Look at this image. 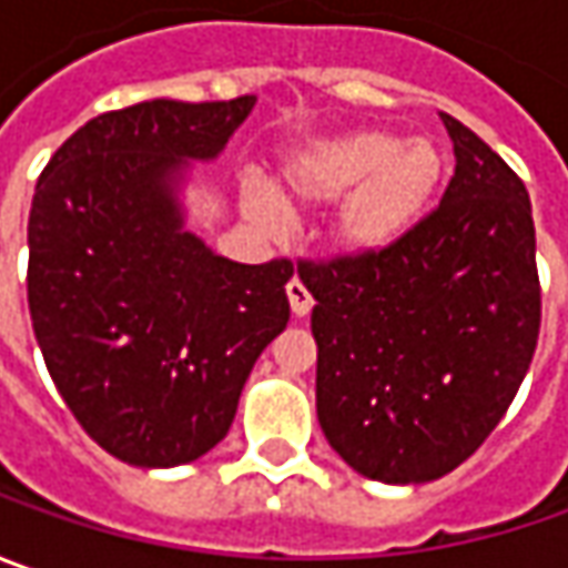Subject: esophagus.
<instances>
[{
  "mask_svg": "<svg viewBox=\"0 0 568 568\" xmlns=\"http://www.w3.org/2000/svg\"><path fill=\"white\" fill-rule=\"evenodd\" d=\"M287 300H291V310H294V316H306L310 310H313V294L303 287V281H291L287 284Z\"/></svg>",
  "mask_w": 568,
  "mask_h": 568,
  "instance_id": "obj_1",
  "label": "esophagus"
}]
</instances>
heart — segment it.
Returning <instances> with one entry per match:
<instances>
[{
	"label": "heart",
	"instance_id": "b5f03b06",
	"mask_svg": "<svg viewBox=\"0 0 568 568\" xmlns=\"http://www.w3.org/2000/svg\"><path fill=\"white\" fill-rule=\"evenodd\" d=\"M446 176L439 148L361 129L303 144L281 166V199L294 207L335 205L332 240L347 255H382L420 227ZM243 205L277 227V205L262 186L243 189Z\"/></svg>",
	"mask_w": 568,
	"mask_h": 568
}]
</instances>
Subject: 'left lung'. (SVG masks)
Listing matches in <instances>:
<instances>
[{"mask_svg": "<svg viewBox=\"0 0 568 568\" xmlns=\"http://www.w3.org/2000/svg\"><path fill=\"white\" fill-rule=\"evenodd\" d=\"M443 122L455 176L402 246L296 262L316 300L322 433L382 484L436 480L484 446L540 332L528 189L468 125Z\"/></svg>", "mask_w": 568, "mask_h": 568, "instance_id": "left-lung-1", "label": "left lung"}]
</instances>
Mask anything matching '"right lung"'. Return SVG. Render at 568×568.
I'll return each mask as SVG.
<instances>
[{
  "label": "right lung",
  "instance_id": "add662e5",
  "mask_svg": "<svg viewBox=\"0 0 568 568\" xmlns=\"http://www.w3.org/2000/svg\"><path fill=\"white\" fill-rule=\"evenodd\" d=\"M252 106L161 98L100 113L37 180L33 335L78 424L125 465L173 468L217 446L287 328L294 262L214 255L176 199L189 161H214Z\"/></svg>",
  "mask_w": 568,
  "mask_h": 568
}]
</instances>
